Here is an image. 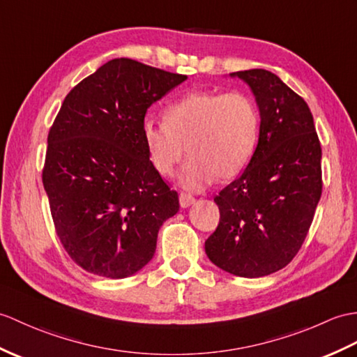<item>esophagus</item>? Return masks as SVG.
I'll use <instances>...</instances> for the list:
<instances>
[{
	"label": "esophagus",
	"instance_id": "obj_1",
	"mask_svg": "<svg viewBox=\"0 0 357 357\" xmlns=\"http://www.w3.org/2000/svg\"><path fill=\"white\" fill-rule=\"evenodd\" d=\"M193 202H195V197L192 195H188V193H181L179 195V204H181L182 208H187V206H190Z\"/></svg>",
	"mask_w": 357,
	"mask_h": 357
}]
</instances>
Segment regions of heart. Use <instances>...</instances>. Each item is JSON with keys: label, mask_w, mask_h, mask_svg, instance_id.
Instances as JSON below:
<instances>
[{"label": "heart", "mask_w": 357, "mask_h": 357, "mask_svg": "<svg viewBox=\"0 0 357 357\" xmlns=\"http://www.w3.org/2000/svg\"><path fill=\"white\" fill-rule=\"evenodd\" d=\"M141 132L161 176L172 175L187 147L179 184L201 190L216 176L233 179L248 167L259 144L260 117L252 98L240 91H192L165 107L164 121L146 119Z\"/></svg>", "instance_id": "1"}]
</instances>
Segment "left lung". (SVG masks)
Segmentation results:
<instances>
[{
  "instance_id": "left-lung-1",
  "label": "left lung",
  "mask_w": 357,
  "mask_h": 357,
  "mask_svg": "<svg viewBox=\"0 0 357 357\" xmlns=\"http://www.w3.org/2000/svg\"><path fill=\"white\" fill-rule=\"evenodd\" d=\"M250 85L260 111L251 162L214 197L220 211L205 252L218 268L257 278L292 261L322 193L321 144L307 103L266 70L231 73Z\"/></svg>"
}]
</instances>
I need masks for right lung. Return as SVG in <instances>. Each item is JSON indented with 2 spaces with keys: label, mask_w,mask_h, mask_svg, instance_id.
Segmentation results:
<instances>
[{
  "label": "right lung",
  "mask_w": 357,
  "mask_h": 357,
  "mask_svg": "<svg viewBox=\"0 0 357 357\" xmlns=\"http://www.w3.org/2000/svg\"><path fill=\"white\" fill-rule=\"evenodd\" d=\"M185 79L120 57L65 97L43 182L57 237L82 269L126 278L152 260L179 199L149 161L141 128L151 105Z\"/></svg>",
  "instance_id": "obj_1"
}]
</instances>
